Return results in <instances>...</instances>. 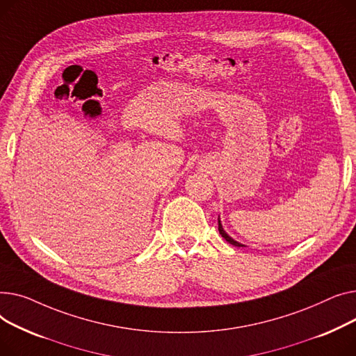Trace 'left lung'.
I'll return each mask as SVG.
<instances>
[{
    "mask_svg": "<svg viewBox=\"0 0 356 356\" xmlns=\"http://www.w3.org/2000/svg\"><path fill=\"white\" fill-rule=\"evenodd\" d=\"M218 232H220V234L225 238V241H228L229 244H233V245H236V247H244L243 244H240V243H237L236 240H233L232 237H229L225 232H224V229H222V225H221V222H220V218H218Z\"/></svg>",
    "mask_w": 356,
    "mask_h": 356,
    "instance_id": "left-lung-1",
    "label": "left lung"
}]
</instances>
